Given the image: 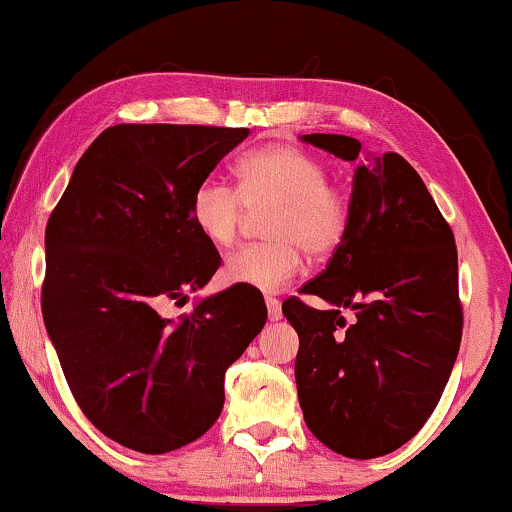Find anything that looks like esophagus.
Returning a JSON list of instances; mask_svg holds the SVG:
<instances>
[{
	"label": "esophagus",
	"instance_id": "esophagus-1",
	"mask_svg": "<svg viewBox=\"0 0 512 512\" xmlns=\"http://www.w3.org/2000/svg\"><path fill=\"white\" fill-rule=\"evenodd\" d=\"M265 305H268V317L270 321L282 319V305H279L277 298H265Z\"/></svg>",
	"mask_w": 512,
	"mask_h": 512
}]
</instances>
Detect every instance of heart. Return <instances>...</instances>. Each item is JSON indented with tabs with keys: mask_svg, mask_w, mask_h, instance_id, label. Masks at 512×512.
Masks as SVG:
<instances>
[{
	"mask_svg": "<svg viewBox=\"0 0 512 512\" xmlns=\"http://www.w3.org/2000/svg\"><path fill=\"white\" fill-rule=\"evenodd\" d=\"M235 177L237 191L209 177L188 200L193 226L219 249L237 240L247 212H268L263 219L268 242L230 254L223 268L228 282L277 293L298 277L303 251L319 261L342 247L352 207L314 153L289 144L265 146L237 160Z\"/></svg>",
	"mask_w": 512,
	"mask_h": 512,
	"instance_id": "1",
	"label": "heart"
}]
</instances>
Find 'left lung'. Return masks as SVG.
<instances>
[{"mask_svg":"<svg viewBox=\"0 0 512 512\" xmlns=\"http://www.w3.org/2000/svg\"><path fill=\"white\" fill-rule=\"evenodd\" d=\"M356 163L352 223L326 270L286 298L296 328L298 401L307 429L349 459H375L408 443L443 396L464 314L452 228L424 181L398 153H363L345 135H303ZM354 309L352 325L341 317Z\"/></svg>","mask_w":512,"mask_h":512,"instance_id":"1","label":"left lung"}]
</instances>
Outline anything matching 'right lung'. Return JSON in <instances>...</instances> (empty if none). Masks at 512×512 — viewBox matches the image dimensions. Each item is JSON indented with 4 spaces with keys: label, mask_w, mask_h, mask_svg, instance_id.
<instances>
[{
    "label": "right lung",
    "mask_w": 512,
    "mask_h": 512,
    "mask_svg": "<svg viewBox=\"0 0 512 512\" xmlns=\"http://www.w3.org/2000/svg\"><path fill=\"white\" fill-rule=\"evenodd\" d=\"M247 128H107L74 167L46 226L41 312L69 389L93 426L144 454L179 450L223 410V380L268 319L263 293L235 284L186 303L221 265L188 200Z\"/></svg>",
    "instance_id": "right-lung-1"
}]
</instances>
